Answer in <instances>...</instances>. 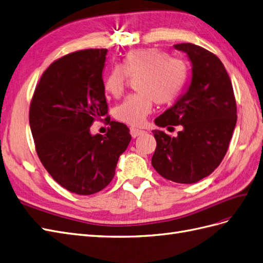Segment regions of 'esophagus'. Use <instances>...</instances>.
I'll return each mask as SVG.
<instances>
[{
	"label": "esophagus",
	"mask_w": 263,
	"mask_h": 263,
	"mask_svg": "<svg viewBox=\"0 0 263 263\" xmlns=\"http://www.w3.org/2000/svg\"><path fill=\"white\" fill-rule=\"evenodd\" d=\"M130 133H131V136L133 137V138H137V137H139V136H142L143 133H145V131H143V130H141V129H138V127H131L130 129Z\"/></svg>",
	"instance_id": "34e87169"
}]
</instances>
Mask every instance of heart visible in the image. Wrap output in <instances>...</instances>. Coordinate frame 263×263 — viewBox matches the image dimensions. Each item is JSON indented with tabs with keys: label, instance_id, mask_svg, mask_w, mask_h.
<instances>
[{
	"label": "heart",
	"instance_id": "b5f03b06",
	"mask_svg": "<svg viewBox=\"0 0 263 263\" xmlns=\"http://www.w3.org/2000/svg\"><path fill=\"white\" fill-rule=\"evenodd\" d=\"M189 77V66L182 59L169 57L156 48L127 52L120 65H114L103 80L104 91L113 98L122 96L127 80L137 79L139 91L127 97L114 109V118L121 122L141 125L152 110L153 103L169 104L182 91Z\"/></svg>",
	"mask_w": 263,
	"mask_h": 263
}]
</instances>
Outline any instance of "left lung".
Returning <instances> with one entry per match:
<instances>
[{
	"instance_id": "8db88e82",
	"label": "left lung",
	"mask_w": 263,
	"mask_h": 263,
	"mask_svg": "<svg viewBox=\"0 0 263 263\" xmlns=\"http://www.w3.org/2000/svg\"><path fill=\"white\" fill-rule=\"evenodd\" d=\"M192 63L189 89L154 120L158 126L182 125L178 137L154 130L157 149L152 165L161 177L177 183H196L211 174L229 149L237 103L231 80L220 59L199 45L176 44Z\"/></svg>"
}]
</instances>
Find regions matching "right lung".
<instances>
[{"instance_id":"add662e5","label":"right lung","mask_w":263,"mask_h":263,"mask_svg":"<svg viewBox=\"0 0 263 263\" xmlns=\"http://www.w3.org/2000/svg\"><path fill=\"white\" fill-rule=\"evenodd\" d=\"M106 49L69 53L46 69L30 103L29 121L37 157L57 182L80 196L111 182L119 157L131 141L125 124L110 121L102 71ZM110 124L91 136L96 119Z\"/></svg>"}]
</instances>
